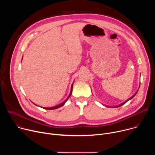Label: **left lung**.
<instances>
[{
    "mask_svg": "<svg viewBox=\"0 0 155 155\" xmlns=\"http://www.w3.org/2000/svg\"><path fill=\"white\" fill-rule=\"evenodd\" d=\"M139 87H140V86H139ZM137 93H136V94H134V96H132V97H130V99H127V101H125V102H123V104H121V105H118V106H117V107H120V106H121V105H124V104H125V103H126V102H127V101H129V100H130V99H132V98H133V97H134V96H136V94H137Z\"/></svg>",
    "mask_w": 155,
    "mask_h": 155,
    "instance_id": "8db88e82",
    "label": "left lung"
}]
</instances>
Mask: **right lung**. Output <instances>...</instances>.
<instances>
[{
    "instance_id": "1",
    "label": "right lung",
    "mask_w": 155,
    "mask_h": 155,
    "mask_svg": "<svg viewBox=\"0 0 155 155\" xmlns=\"http://www.w3.org/2000/svg\"><path fill=\"white\" fill-rule=\"evenodd\" d=\"M22 60H23V58H22ZM73 84H74V83H72V86H71V92H70V94H69V96H68V97L67 98V99H66L64 102H63L62 104H59V105H56V106H54V107H50V108H48V107H43V108H44V109H46V110H54V109H56V108H59V107H62V106H63L65 104V102H67V101L69 99V98L71 97V94H72V88H73ZM38 106V105H37ZM39 107V106H38Z\"/></svg>"
}]
</instances>
